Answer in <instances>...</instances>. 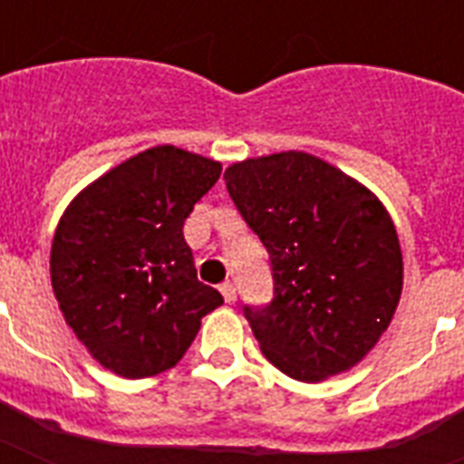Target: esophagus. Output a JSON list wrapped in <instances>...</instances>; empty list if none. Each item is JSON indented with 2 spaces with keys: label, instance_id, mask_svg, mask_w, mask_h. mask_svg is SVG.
<instances>
[{
  "label": "esophagus",
  "instance_id": "obj_1",
  "mask_svg": "<svg viewBox=\"0 0 464 464\" xmlns=\"http://www.w3.org/2000/svg\"><path fill=\"white\" fill-rule=\"evenodd\" d=\"M218 289L224 294L226 304H233V301H236V286H233V282H224Z\"/></svg>",
  "mask_w": 464,
  "mask_h": 464
}]
</instances>
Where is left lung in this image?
<instances>
[{
  "label": "left lung",
  "instance_id": "8db88e82",
  "mask_svg": "<svg viewBox=\"0 0 464 464\" xmlns=\"http://www.w3.org/2000/svg\"><path fill=\"white\" fill-rule=\"evenodd\" d=\"M224 180L269 255L275 296L243 305L269 363L304 382L359 363L402 294V250L378 197L304 151L247 159Z\"/></svg>",
  "mask_w": 464,
  "mask_h": 464
}]
</instances>
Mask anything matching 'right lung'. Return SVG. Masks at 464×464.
<instances>
[{
  "instance_id": "obj_1",
  "label": "right lung",
  "mask_w": 464,
  "mask_h": 464,
  "mask_svg": "<svg viewBox=\"0 0 464 464\" xmlns=\"http://www.w3.org/2000/svg\"><path fill=\"white\" fill-rule=\"evenodd\" d=\"M221 163L154 147L98 178L69 204L50 253L53 291L91 356L122 378L173 368L224 304L197 279L182 226Z\"/></svg>"
}]
</instances>
